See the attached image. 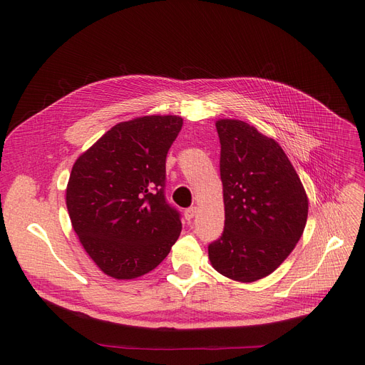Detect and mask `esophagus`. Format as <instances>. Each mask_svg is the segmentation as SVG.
<instances>
[{
	"label": "esophagus",
	"mask_w": 365,
	"mask_h": 365,
	"mask_svg": "<svg viewBox=\"0 0 365 365\" xmlns=\"http://www.w3.org/2000/svg\"><path fill=\"white\" fill-rule=\"evenodd\" d=\"M195 215H197V207H189V208L185 210V219L187 222L192 220L195 217Z\"/></svg>",
	"instance_id": "1"
}]
</instances>
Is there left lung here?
I'll return each mask as SVG.
<instances>
[{
  "mask_svg": "<svg viewBox=\"0 0 365 365\" xmlns=\"http://www.w3.org/2000/svg\"><path fill=\"white\" fill-rule=\"evenodd\" d=\"M216 128L225 229L208 245V259L222 275L253 282L293 252L308 219V197L274 139L238 120H220Z\"/></svg>",
  "mask_w": 365,
  "mask_h": 365,
  "instance_id": "1",
  "label": "left lung"
}]
</instances>
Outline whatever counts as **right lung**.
Instances as JSON below:
<instances>
[{
	"mask_svg": "<svg viewBox=\"0 0 365 365\" xmlns=\"http://www.w3.org/2000/svg\"><path fill=\"white\" fill-rule=\"evenodd\" d=\"M182 124L176 115L120 123L72 167L66 187L72 227L112 278L155 269L180 235V213L165 198V158Z\"/></svg>",
	"mask_w": 365,
	"mask_h": 365,
	"instance_id": "1",
	"label": "right lung"
}]
</instances>
